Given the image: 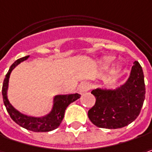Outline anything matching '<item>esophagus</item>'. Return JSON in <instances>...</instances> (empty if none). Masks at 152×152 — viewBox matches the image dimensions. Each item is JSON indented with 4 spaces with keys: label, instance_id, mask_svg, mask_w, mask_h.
<instances>
[{
    "label": "esophagus",
    "instance_id": "obj_1",
    "mask_svg": "<svg viewBox=\"0 0 152 152\" xmlns=\"http://www.w3.org/2000/svg\"><path fill=\"white\" fill-rule=\"evenodd\" d=\"M90 88V85L88 83H81L79 86H78V90L79 92L81 93H84V92H87L88 90Z\"/></svg>",
    "mask_w": 152,
    "mask_h": 152
}]
</instances>
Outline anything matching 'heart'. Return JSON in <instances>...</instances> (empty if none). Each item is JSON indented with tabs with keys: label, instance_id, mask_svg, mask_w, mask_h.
Segmentation results:
<instances>
[{
	"label": "heart",
	"instance_id": "heart-1",
	"mask_svg": "<svg viewBox=\"0 0 152 152\" xmlns=\"http://www.w3.org/2000/svg\"><path fill=\"white\" fill-rule=\"evenodd\" d=\"M113 60L112 57H105L102 60V65L104 67H107L111 63V61Z\"/></svg>",
	"mask_w": 152,
	"mask_h": 152
}]
</instances>
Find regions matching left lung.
Instances as JSON below:
<instances>
[{
  "label": "left lung",
  "instance_id": "8db88e82",
  "mask_svg": "<svg viewBox=\"0 0 152 152\" xmlns=\"http://www.w3.org/2000/svg\"><path fill=\"white\" fill-rule=\"evenodd\" d=\"M95 104L88 110L89 119L102 129H121L134 122L141 110L145 86L141 65L135 61L129 80L115 90L94 89Z\"/></svg>",
  "mask_w": 152,
  "mask_h": 152
}]
</instances>
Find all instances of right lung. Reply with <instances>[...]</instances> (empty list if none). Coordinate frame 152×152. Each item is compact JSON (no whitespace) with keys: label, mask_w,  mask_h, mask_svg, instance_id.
<instances>
[{"label":"right lung","mask_w":152,"mask_h":152,"mask_svg":"<svg viewBox=\"0 0 152 152\" xmlns=\"http://www.w3.org/2000/svg\"><path fill=\"white\" fill-rule=\"evenodd\" d=\"M29 56H25L17 59L14 63L11 65L10 69L7 73L6 77L4 79L3 85H2V98L6 109L7 110L8 114L10 115L11 118L21 126L23 129L30 130L33 132H49L52 130L56 129L62 122L64 115V111L70 103L76 101L80 98V94H68V95H57L54 98L53 101V107L52 111L49 114L43 117H31L20 113L15 110L11 104L7 95V91L8 88V80L10 76L12 70L16 67L18 64L22 61L27 59Z\"/></svg>","instance_id":"1"}]
</instances>
